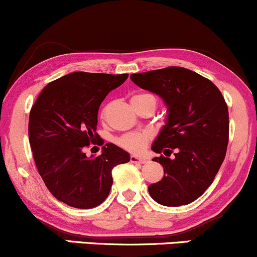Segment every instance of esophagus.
I'll list each match as a JSON object with an SVG mask.
<instances>
[{
	"label": "esophagus",
	"instance_id": "34e87169",
	"mask_svg": "<svg viewBox=\"0 0 257 257\" xmlns=\"http://www.w3.org/2000/svg\"><path fill=\"white\" fill-rule=\"evenodd\" d=\"M130 161H131V163H139V164H143V163H146L145 158H140V157L137 156H131L130 157Z\"/></svg>",
	"mask_w": 257,
	"mask_h": 257
}]
</instances>
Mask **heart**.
I'll use <instances>...</instances> for the list:
<instances>
[{"mask_svg":"<svg viewBox=\"0 0 257 257\" xmlns=\"http://www.w3.org/2000/svg\"><path fill=\"white\" fill-rule=\"evenodd\" d=\"M132 100H151L153 101L154 105L157 104V99L156 96H153L152 94H139L135 95L132 98ZM148 142V135L146 134H127L123 135L122 137L117 140V143L123 147L125 150H127L130 152H140L142 151L143 148L146 147Z\"/></svg>","mask_w":257,"mask_h":257,"instance_id":"1","label":"heart"}]
</instances>
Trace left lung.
Masks as SVG:
<instances>
[{
  "label": "left lung",
  "mask_w": 257,
  "mask_h": 257,
  "mask_svg": "<svg viewBox=\"0 0 257 257\" xmlns=\"http://www.w3.org/2000/svg\"><path fill=\"white\" fill-rule=\"evenodd\" d=\"M131 81L167 105L165 125L152 145V151L163 153L153 161L163 165L164 176L148 186L151 197L168 207L189 205L213 183L224 161L229 136L224 98L209 79L184 67L134 73Z\"/></svg>",
  "instance_id": "left-lung-1"
}]
</instances>
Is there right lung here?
I'll return each instance as SVG.
<instances>
[{"mask_svg": "<svg viewBox=\"0 0 257 257\" xmlns=\"http://www.w3.org/2000/svg\"><path fill=\"white\" fill-rule=\"evenodd\" d=\"M128 74L72 72L41 90L29 115V142L38 172L49 191L74 208H93L109 195L112 169L130 162V154L106 143L98 157L85 147L99 139L101 101Z\"/></svg>", "mask_w": 257, "mask_h": 257, "instance_id": "right-lung-1", "label": "right lung"}]
</instances>
